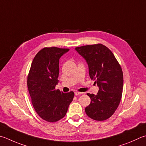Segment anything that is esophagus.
<instances>
[{
	"mask_svg": "<svg viewBox=\"0 0 146 146\" xmlns=\"http://www.w3.org/2000/svg\"><path fill=\"white\" fill-rule=\"evenodd\" d=\"M82 93H83V92H80L76 91V92H75V96H78V95H80V94H82Z\"/></svg>",
	"mask_w": 146,
	"mask_h": 146,
	"instance_id": "esophagus-1",
	"label": "esophagus"
}]
</instances>
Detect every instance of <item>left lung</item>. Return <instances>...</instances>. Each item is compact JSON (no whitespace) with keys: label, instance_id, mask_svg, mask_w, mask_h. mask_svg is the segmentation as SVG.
Segmentation results:
<instances>
[{"label":"left lung","instance_id":"8db88e82","mask_svg":"<svg viewBox=\"0 0 146 146\" xmlns=\"http://www.w3.org/2000/svg\"><path fill=\"white\" fill-rule=\"evenodd\" d=\"M86 60L89 76L99 87L96 95L87 93L91 103L85 108L86 114L96 121L112 116L120 103L123 88V73L114 55L102 44L75 48Z\"/></svg>","mask_w":146,"mask_h":146}]
</instances>
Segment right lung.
Instances as JSON below:
<instances>
[{
    "mask_svg": "<svg viewBox=\"0 0 146 146\" xmlns=\"http://www.w3.org/2000/svg\"><path fill=\"white\" fill-rule=\"evenodd\" d=\"M68 48H44L34 57L27 77L32 103L39 117L48 122H56L64 117L73 101L74 92L55 90L59 82V59Z\"/></svg>",
    "mask_w": 146,
    "mask_h": 146,
    "instance_id": "obj_1",
    "label": "right lung"
}]
</instances>
